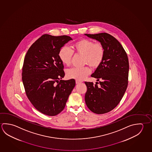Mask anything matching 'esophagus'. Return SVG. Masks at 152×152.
Listing matches in <instances>:
<instances>
[{"label": "esophagus", "instance_id": "obj_1", "mask_svg": "<svg viewBox=\"0 0 152 152\" xmlns=\"http://www.w3.org/2000/svg\"><path fill=\"white\" fill-rule=\"evenodd\" d=\"M81 82L80 81V80H76V84H79V83H80Z\"/></svg>", "mask_w": 152, "mask_h": 152}]
</instances>
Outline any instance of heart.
<instances>
[{
    "instance_id": "1",
    "label": "heart",
    "mask_w": 152,
    "mask_h": 152,
    "mask_svg": "<svg viewBox=\"0 0 152 152\" xmlns=\"http://www.w3.org/2000/svg\"><path fill=\"white\" fill-rule=\"evenodd\" d=\"M75 53L83 56V63L88 64L93 68L100 66L104 61L105 49L101 43H94L93 40L83 38L73 45V50L67 46H63L59 52V59L63 64L69 66ZM88 66L82 68H72L67 72V77L69 78L82 80L90 74Z\"/></svg>"
}]
</instances>
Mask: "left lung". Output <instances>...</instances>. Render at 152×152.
I'll list each match as a JSON object with an SVG mask.
<instances>
[{
  "label": "left lung",
  "instance_id": "1",
  "mask_svg": "<svg viewBox=\"0 0 152 152\" xmlns=\"http://www.w3.org/2000/svg\"><path fill=\"white\" fill-rule=\"evenodd\" d=\"M85 35L99 41L105 49L104 61L91 75L99 83L94 85L92 82H85L87 106L93 113L102 114L114 109L125 93L129 70L128 56L120 42L112 35L106 32Z\"/></svg>",
  "mask_w": 152,
  "mask_h": 152
}]
</instances>
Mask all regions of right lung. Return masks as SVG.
I'll return each instance as SVG.
<instances>
[{"instance_id": "right-lung-1", "label": "right lung", "mask_w": 152, "mask_h": 152, "mask_svg": "<svg viewBox=\"0 0 152 152\" xmlns=\"http://www.w3.org/2000/svg\"><path fill=\"white\" fill-rule=\"evenodd\" d=\"M70 40L66 35L44 34L32 44L24 58L22 80L25 92L43 114L52 116L61 112L75 87L74 79L61 80L65 74L59 52Z\"/></svg>"}]
</instances>
